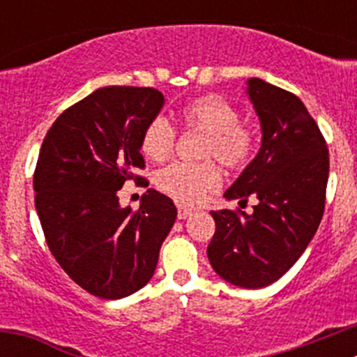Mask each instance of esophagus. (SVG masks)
Segmentation results:
<instances>
[{
  "label": "esophagus",
  "instance_id": "obj_1",
  "mask_svg": "<svg viewBox=\"0 0 357 357\" xmlns=\"http://www.w3.org/2000/svg\"><path fill=\"white\" fill-rule=\"evenodd\" d=\"M195 211L191 207H185V206H178V220H185L188 216H191Z\"/></svg>",
  "mask_w": 357,
  "mask_h": 357
}]
</instances>
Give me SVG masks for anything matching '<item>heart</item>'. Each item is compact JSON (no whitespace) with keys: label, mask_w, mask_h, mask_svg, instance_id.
<instances>
[{"label":"heart","mask_w":357,"mask_h":357,"mask_svg":"<svg viewBox=\"0 0 357 357\" xmlns=\"http://www.w3.org/2000/svg\"><path fill=\"white\" fill-rule=\"evenodd\" d=\"M181 119L188 132L204 134L202 159H218L229 169H241L255 153L257 137L252 127L239 121V112L220 94H206L185 103ZM176 130L162 116L151 119L141 135V150L150 160L162 162L175 150ZM157 188L178 204L193 206L222 184V173L211 160L200 164L175 162L160 169Z\"/></svg>","instance_id":"heart-1"}]
</instances>
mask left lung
Listing matches in <instances>:
<instances>
[{"mask_svg":"<svg viewBox=\"0 0 357 357\" xmlns=\"http://www.w3.org/2000/svg\"><path fill=\"white\" fill-rule=\"evenodd\" d=\"M247 85L263 141L225 198L257 204L250 214L211 211L216 230L207 257L227 282L255 289L284 275L313 239L326 207L329 150L295 94L261 78Z\"/></svg>","mask_w":357,"mask_h":357,"instance_id":"obj_1","label":"left lung"}]
</instances>
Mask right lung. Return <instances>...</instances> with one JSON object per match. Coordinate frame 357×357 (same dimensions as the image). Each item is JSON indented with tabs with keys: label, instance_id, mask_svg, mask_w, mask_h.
<instances>
[{
	"label": "right lung",
	"instance_id": "add662e5",
	"mask_svg": "<svg viewBox=\"0 0 357 357\" xmlns=\"http://www.w3.org/2000/svg\"><path fill=\"white\" fill-rule=\"evenodd\" d=\"M162 105L151 87H102L66 109L40 146L33 191L44 238L62 270L100 298L143 288L175 223V204L155 189L137 211L118 197L141 178V135Z\"/></svg>",
	"mask_w": 357,
	"mask_h": 357
}]
</instances>
